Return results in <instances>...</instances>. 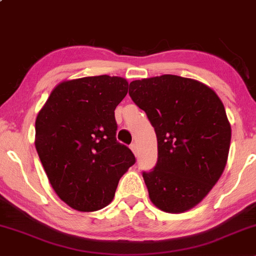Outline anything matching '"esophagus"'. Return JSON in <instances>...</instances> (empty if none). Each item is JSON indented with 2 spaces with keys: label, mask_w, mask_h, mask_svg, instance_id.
Here are the masks:
<instances>
[{
  "label": "esophagus",
  "mask_w": 256,
  "mask_h": 256,
  "mask_svg": "<svg viewBox=\"0 0 256 256\" xmlns=\"http://www.w3.org/2000/svg\"><path fill=\"white\" fill-rule=\"evenodd\" d=\"M130 149L132 150V152H134V154L136 155V152H137V146H136V144H134V143H132V144L130 146Z\"/></svg>",
  "instance_id": "esophagus-1"
}]
</instances>
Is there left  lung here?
I'll use <instances>...</instances> for the list:
<instances>
[{"instance_id":"1","label":"left lung","mask_w":256,"mask_h":256,"mask_svg":"<svg viewBox=\"0 0 256 256\" xmlns=\"http://www.w3.org/2000/svg\"><path fill=\"white\" fill-rule=\"evenodd\" d=\"M128 94L158 138L156 165L143 172L149 198L167 213L192 210L228 162L231 126L222 100L201 82L173 74L131 82Z\"/></svg>"}]
</instances>
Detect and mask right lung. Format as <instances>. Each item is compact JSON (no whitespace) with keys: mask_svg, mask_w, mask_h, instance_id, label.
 Listing matches in <instances>:
<instances>
[{"mask_svg":"<svg viewBox=\"0 0 256 256\" xmlns=\"http://www.w3.org/2000/svg\"><path fill=\"white\" fill-rule=\"evenodd\" d=\"M128 89L126 79L107 74L64 80L38 112V156L54 192L73 210L95 212L110 204L136 161L116 137L114 110Z\"/></svg>","mask_w":256,"mask_h":256,"instance_id":"1","label":"right lung"}]
</instances>
